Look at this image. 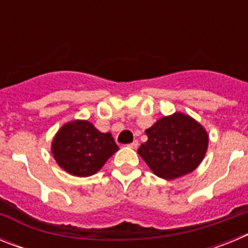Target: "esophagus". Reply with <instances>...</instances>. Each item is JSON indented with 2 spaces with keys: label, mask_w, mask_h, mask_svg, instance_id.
I'll return each instance as SVG.
<instances>
[{
  "label": "esophagus",
  "mask_w": 248,
  "mask_h": 248,
  "mask_svg": "<svg viewBox=\"0 0 248 248\" xmlns=\"http://www.w3.org/2000/svg\"><path fill=\"white\" fill-rule=\"evenodd\" d=\"M138 145H139V143H138V140H134V141H133V143L131 144H129V148H131V149H137L138 148Z\"/></svg>",
  "instance_id": "esophagus-1"
}]
</instances>
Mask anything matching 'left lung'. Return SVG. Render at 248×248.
Wrapping results in <instances>:
<instances>
[{
    "instance_id": "8db88e82",
    "label": "left lung",
    "mask_w": 248,
    "mask_h": 248,
    "mask_svg": "<svg viewBox=\"0 0 248 248\" xmlns=\"http://www.w3.org/2000/svg\"><path fill=\"white\" fill-rule=\"evenodd\" d=\"M148 140L138 149L146 165L165 180L192 172L201 164L209 146V134L198 120L176 113L160 118L146 129Z\"/></svg>"
}]
</instances>
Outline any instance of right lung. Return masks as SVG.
<instances>
[{"instance_id":"add662e5","label":"right lung","mask_w":248,"mask_h":248,"mask_svg":"<svg viewBox=\"0 0 248 248\" xmlns=\"http://www.w3.org/2000/svg\"><path fill=\"white\" fill-rule=\"evenodd\" d=\"M50 150L65 172L87 177L97 174L119 148L110 133H100L88 120L77 119L61 126Z\"/></svg>"}]
</instances>
